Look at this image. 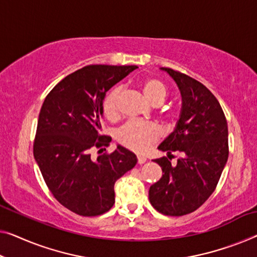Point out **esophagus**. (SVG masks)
<instances>
[{
    "mask_svg": "<svg viewBox=\"0 0 257 257\" xmlns=\"http://www.w3.org/2000/svg\"><path fill=\"white\" fill-rule=\"evenodd\" d=\"M145 162H147V157L137 156V163H139L140 165H142V164H144Z\"/></svg>",
    "mask_w": 257,
    "mask_h": 257,
    "instance_id": "obj_1",
    "label": "esophagus"
}]
</instances>
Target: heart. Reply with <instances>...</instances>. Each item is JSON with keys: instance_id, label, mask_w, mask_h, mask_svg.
<instances>
[{"instance_id": "heart-1", "label": "heart", "mask_w": 257, "mask_h": 257, "mask_svg": "<svg viewBox=\"0 0 257 257\" xmlns=\"http://www.w3.org/2000/svg\"><path fill=\"white\" fill-rule=\"evenodd\" d=\"M142 91L145 98L152 105H159L168 95L166 84L158 78H148L141 83ZM121 94V87L116 86L108 92L102 102V112L109 120H115L118 116V98ZM160 115L167 121L173 118V113L170 109H162ZM160 136L158 128L151 122L128 121L116 132V141L129 150L135 152H144L147 149L156 143Z\"/></svg>"}]
</instances>
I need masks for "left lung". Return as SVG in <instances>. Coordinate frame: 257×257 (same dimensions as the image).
Wrapping results in <instances>:
<instances>
[{"label": "left lung", "instance_id": "8db88e82", "mask_svg": "<svg viewBox=\"0 0 257 257\" xmlns=\"http://www.w3.org/2000/svg\"><path fill=\"white\" fill-rule=\"evenodd\" d=\"M178 84L182 95L177 128L159 145L179 152L177 165L166 157L153 162L163 177L150 187L149 200L157 211L180 217L194 212L211 196L228 158V129L223 108L205 85L190 76L162 68Z\"/></svg>", "mask_w": 257, "mask_h": 257}]
</instances>
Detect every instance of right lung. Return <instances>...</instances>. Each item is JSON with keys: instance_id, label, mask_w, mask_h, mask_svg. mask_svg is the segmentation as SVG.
Returning a JSON list of instances; mask_svg holds the SVG:
<instances>
[{"instance_id": "add662e5", "label": "right lung", "mask_w": 257, "mask_h": 257, "mask_svg": "<svg viewBox=\"0 0 257 257\" xmlns=\"http://www.w3.org/2000/svg\"><path fill=\"white\" fill-rule=\"evenodd\" d=\"M136 68L91 64L78 69L57 83L41 106L34 158L56 201L79 216L108 211L115 202L116 180L137 163L121 145L97 160L91 157L92 150L112 141L100 133L106 92Z\"/></svg>"}]
</instances>
